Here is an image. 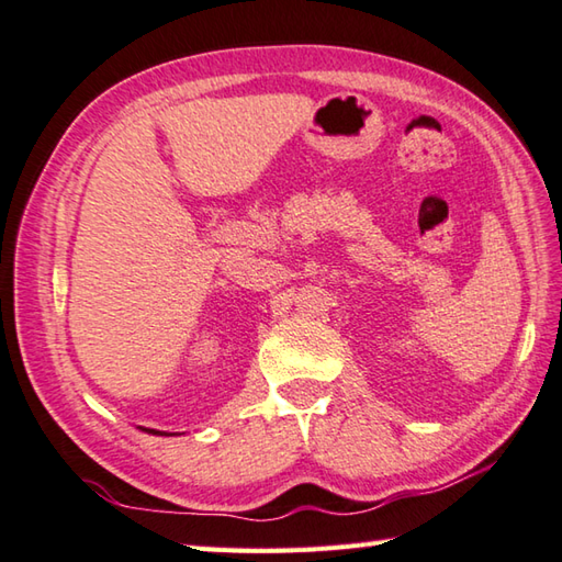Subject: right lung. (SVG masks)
<instances>
[{
  "label": "right lung",
  "mask_w": 562,
  "mask_h": 562,
  "mask_svg": "<svg viewBox=\"0 0 562 562\" xmlns=\"http://www.w3.org/2000/svg\"><path fill=\"white\" fill-rule=\"evenodd\" d=\"M147 432H155V430H147ZM157 435H161V432H157Z\"/></svg>",
  "instance_id": "obj_1"
}]
</instances>
